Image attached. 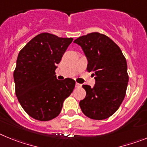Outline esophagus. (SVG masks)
Segmentation results:
<instances>
[{
    "label": "esophagus",
    "instance_id": "obj_1",
    "mask_svg": "<svg viewBox=\"0 0 147 147\" xmlns=\"http://www.w3.org/2000/svg\"><path fill=\"white\" fill-rule=\"evenodd\" d=\"M81 87H82L81 84H79V83H77V82L76 83V88H81Z\"/></svg>",
    "mask_w": 147,
    "mask_h": 147
}]
</instances>
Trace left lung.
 Segmentation results:
<instances>
[{
	"label": "left lung",
	"instance_id": "8db88e82",
	"mask_svg": "<svg viewBox=\"0 0 147 147\" xmlns=\"http://www.w3.org/2000/svg\"><path fill=\"white\" fill-rule=\"evenodd\" d=\"M74 42L81 46L87 57V71L96 76L93 88L82 85L86 96L80 102V108L90 119H107L125 97L129 81L125 57L111 39L98 32L82 36Z\"/></svg>",
	"mask_w": 147,
	"mask_h": 147
}]
</instances>
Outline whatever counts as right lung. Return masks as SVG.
<instances>
[{
  "label": "right lung",
  "instance_id": "obj_1",
  "mask_svg": "<svg viewBox=\"0 0 147 147\" xmlns=\"http://www.w3.org/2000/svg\"><path fill=\"white\" fill-rule=\"evenodd\" d=\"M73 38L42 33L20 50L14 71L15 94L23 109L38 121H49L60 113L63 102L75 81L57 79L55 70Z\"/></svg>",
  "mask_w": 147,
  "mask_h": 147
}]
</instances>
